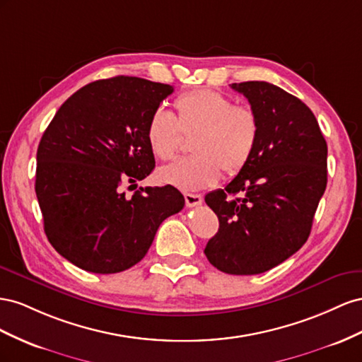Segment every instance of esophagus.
<instances>
[{
  "mask_svg": "<svg viewBox=\"0 0 362 362\" xmlns=\"http://www.w3.org/2000/svg\"><path fill=\"white\" fill-rule=\"evenodd\" d=\"M202 202H203V199H202L200 194H189V192L185 194V203H187L188 208L199 206V204H202Z\"/></svg>",
  "mask_w": 362,
  "mask_h": 362,
  "instance_id": "esophagus-1",
  "label": "esophagus"
}]
</instances>
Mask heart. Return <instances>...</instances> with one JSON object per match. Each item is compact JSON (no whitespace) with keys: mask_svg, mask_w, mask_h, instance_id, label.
I'll use <instances>...</instances> for the list:
<instances>
[{"mask_svg":"<svg viewBox=\"0 0 362 362\" xmlns=\"http://www.w3.org/2000/svg\"><path fill=\"white\" fill-rule=\"evenodd\" d=\"M175 119L156 110L147 122V142L158 159L168 160L179 153L182 134L191 136L192 158L165 165L156 173L160 183L192 192L214 187L221 170L238 174L253 158L259 141V118L250 106L214 89H194L174 100Z\"/></svg>","mask_w":362,"mask_h":362,"instance_id":"1","label":"heart"}]
</instances>
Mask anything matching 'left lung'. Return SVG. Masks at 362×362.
<instances>
[{
	"mask_svg": "<svg viewBox=\"0 0 362 362\" xmlns=\"http://www.w3.org/2000/svg\"><path fill=\"white\" fill-rule=\"evenodd\" d=\"M259 118L253 158L204 197L220 229L204 255L227 274H259L294 255L311 233L327 183V146L302 100L267 81L232 83Z\"/></svg>",
	"mask_w": 362,
	"mask_h": 362,
	"instance_id": "obj_1",
	"label": "left lung"
}]
</instances>
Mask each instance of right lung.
Here are the masks:
<instances>
[{"instance_id":"add662e5","label":"right lung","mask_w":362,"mask_h":362,"mask_svg":"<svg viewBox=\"0 0 362 362\" xmlns=\"http://www.w3.org/2000/svg\"><path fill=\"white\" fill-rule=\"evenodd\" d=\"M173 86L139 77L97 80L72 94L37 147L36 197L56 252L81 270L112 274L147 255L160 223L185 206L174 187H119L154 168L147 122Z\"/></svg>"}]
</instances>
